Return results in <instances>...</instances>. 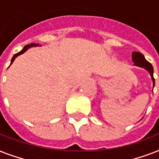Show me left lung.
<instances>
[{"instance_id":"1","label":"left lung","mask_w":159,"mask_h":159,"mask_svg":"<svg viewBox=\"0 0 159 159\" xmlns=\"http://www.w3.org/2000/svg\"><path fill=\"white\" fill-rule=\"evenodd\" d=\"M132 60H133L134 65L139 66V67H143V68L148 70L151 75V77H152V80H153V87H154L155 80H154V77H153V67L150 62H148L145 59V57H144V56L142 53H138V52H134L132 53Z\"/></svg>"}]
</instances>
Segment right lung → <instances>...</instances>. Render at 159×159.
I'll return each mask as SVG.
<instances>
[{"label": "right lung", "mask_w": 159, "mask_h": 159, "mask_svg": "<svg viewBox=\"0 0 159 159\" xmlns=\"http://www.w3.org/2000/svg\"><path fill=\"white\" fill-rule=\"evenodd\" d=\"M39 43H30V44H27V45L25 46L23 49H22V50H21L20 52H19V53H16V54L14 55L13 57H12V59H11V63H12V62H14V60H15V58H16V57H17V56H19V55H20V54H22V53H25V51L27 50V49H28L29 48H30V47H37V46H39Z\"/></svg>", "instance_id": "add662e5"}]
</instances>
